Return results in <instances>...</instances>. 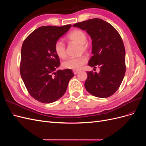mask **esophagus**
Wrapping results in <instances>:
<instances>
[{"label": "esophagus", "instance_id": "1", "mask_svg": "<svg viewBox=\"0 0 146 146\" xmlns=\"http://www.w3.org/2000/svg\"><path fill=\"white\" fill-rule=\"evenodd\" d=\"M78 72H79L78 70H73V73H74V75H76V74H77Z\"/></svg>", "mask_w": 146, "mask_h": 146}]
</instances>
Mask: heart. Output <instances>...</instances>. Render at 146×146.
Listing matches in <instances>:
<instances>
[{"instance_id": "1", "label": "heart", "mask_w": 146, "mask_h": 146, "mask_svg": "<svg viewBox=\"0 0 146 146\" xmlns=\"http://www.w3.org/2000/svg\"><path fill=\"white\" fill-rule=\"evenodd\" d=\"M68 40L72 42L76 43L80 46V52H88L90 50L89 46L86 43L87 41V36L86 33L80 30H74L67 36ZM54 50L56 55L59 58L64 59L66 56V46L63 41H57L54 45ZM88 61L85 55H82L77 58H69L63 63V67L67 69L74 70H79L83 65Z\"/></svg>"}]
</instances>
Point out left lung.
I'll return each mask as SVG.
<instances>
[{"instance_id":"8db88e82","label":"left lung","mask_w":146,"mask_h":146,"mask_svg":"<svg viewBox=\"0 0 146 146\" xmlns=\"http://www.w3.org/2000/svg\"><path fill=\"white\" fill-rule=\"evenodd\" d=\"M73 26L86 30L91 36L93 55L88 65L100 69L99 74L87 72L86 90L98 98H108L119 89L125 73V51L121 36L113 25L99 18Z\"/></svg>"}]
</instances>
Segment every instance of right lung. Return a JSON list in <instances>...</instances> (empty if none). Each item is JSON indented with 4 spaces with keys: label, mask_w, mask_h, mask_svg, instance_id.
I'll list each match as a JSON object with an SVG mask.
<instances>
[{
    "label": "right lung",
    "mask_w": 146,
    "mask_h": 146,
    "mask_svg": "<svg viewBox=\"0 0 146 146\" xmlns=\"http://www.w3.org/2000/svg\"><path fill=\"white\" fill-rule=\"evenodd\" d=\"M71 26L40 27L25 39L22 46L21 77L30 95L41 103L50 104L61 98L74 76L71 69L55 72L60 61L54 45Z\"/></svg>",
    "instance_id": "obj_1"
}]
</instances>
